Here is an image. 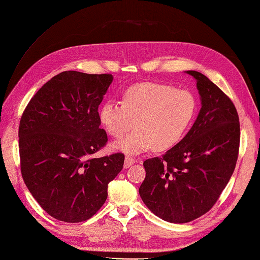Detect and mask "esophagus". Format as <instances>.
<instances>
[{"instance_id":"1","label":"esophagus","mask_w":260,"mask_h":260,"mask_svg":"<svg viewBox=\"0 0 260 260\" xmlns=\"http://www.w3.org/2000/svg\"><path fill=\"white\" fill-rule=\"evenodd\" d=\"M136 162V159L135 158H132V157H130V156H127L125 157V159H124V164H123V167L124 168H129L131 165H133Z\"/></svg>"}]
</instances>
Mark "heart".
Wrapping results in <instances>:
<instances>
[{
  "instance_id": "1",
  "label": "heart",
  "mask_w": 260,
  "mask_h": 260,
  "mask_svg": "<svg viewBox=\"0 0 260 260\" xmlns=\"http://www.w3.org/2000/svg\"><path fill=\"white\" fill-rule=\"evenodd\" d=\"M198 103L191 92L164 83L133 84L123 92L122 103L107 101L99 118L109 136L120 139L135 125L137 130L113 147L137 155L155 147L167 151L185 136L194 119Z\"/></svg>"
}]
</instances>
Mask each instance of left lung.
<instances>
[{"instance_id": "8db88e82", "label": "left lung", "mask_w": 260, "mask_h": 260, "mask_svg": "<svg viewBox=\"0 0 260 260\" xmlns=\"http://www.w3.org/2000/svg\"><path fill=\"white\" fill-rule=\"evenodd\" d=\"M196 80L202 108L192 128L162 157L143 162L139 193L146 207L171 223H186L215 205L237 165L239 115L232 101L206 76Z\"/></svg>"}]
</instances>
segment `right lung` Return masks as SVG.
Returning <instances> with one entry per match:
<instances>
[{
	"label": "right lung",
	"instance_id": "add662e5",
	"mask_svg": "<svg viewBox=\"0 0 260 260\" xmlns=\"http://www.w3.org/2000/svg\"><path fill=\"white\" fill-rule=\"evenodd\" d=\"M112 82L109 74L62 72L35 94L21 116L22 179L39 205L60 221L95 215L123 167L122 153L91 157L107 142L98 109Z\"/></svg>",
	"mask_w": 260,
	"mask_h": 260
}]
</instances>
